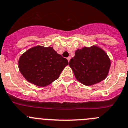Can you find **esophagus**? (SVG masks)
<instances>
[{
	"instance_id": "esophagus-1",
	"label": "esophagus",
	"mask_w": 128,
	"mask_h": 128,
	"mask_svg": "<svg viewBox=\"0 0 128 128\" xmlns=\"http://www.w3.org/2000/svg\"><path fill=\"white\" fill-rule=\"evenodd\" d=\"M67 59H68V62H70V60H71V57H68V58H67Z\"/></svg>"
}]
</instances>
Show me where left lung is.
Masks as SVG:
<instances>
[{
  "instance_id": "8db88e82",
  "label": "left lung",
  "mask_w": 128,
  "mask_h": 128,
  "mask_svg": "<svg viewBox=\"0 0 128 128\" xmlns=\"http://www.w3.org/2000/svg\"><path fill=\"white\" fill-rule=\"evenodd\" d=\"M69 64L77 80L89 86L106 78L111 62L107 54L94 46L76 50L75 56L71 59Z\"/></svg>"
}]
</instances>
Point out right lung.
Returning <instances> with one entry per match:
<instances>
[{
	"label": "right lung",
	"instance_id": "1",
	"mask_svg": "<svg viewBox=\"0 0 128 128\" xmlns=\"http://www.w3.org/2000/svg\"><path fill=\"white\" fill-rule=\"evenodd\" d=\"M20 71L28 82L45 87L57 80L68 65V60L52 47L36 46L27 50L19 60Z\"/></svg>",
	"mask_w": 128,
	"mask_h": 128
}]
</instances>
